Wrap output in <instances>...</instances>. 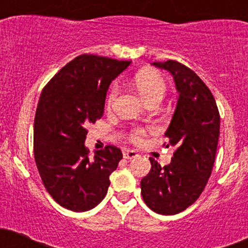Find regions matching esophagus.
Masks as SVG:
<instances>
[{"label": "esophagus", "mask_w": 248, "mask_h": 248, "mask_svg": "<svg viewBox=\"0 0 248 248\" xmlns=\"http://www.w3.org/2000/svg\"><path fill=\"white\" fill-rule=\"evenodd\" d=\"M123 155H124V158H126V159H133V158H136L138 157V153L135 152V151L133 150H126L123 152Z\"/></svg>", "instance_id": "esophagus-1"}]
</instances>
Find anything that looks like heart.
<instances>
[{
    "label": "heart",
    "instance_id": "heart-1",
    "mask_svg": "<svg viewBox=\"0 0 248 248\" xmlns=\"http://www.w3.org/2000/svg\"><path fill=\"white\" fill-rule=\"evenodd\" d=\"M134 84H135L139 93L146 100V102L155 97H163L164 93H166V80L155 70L143 69L138 72L134 77ZM118 91H119L118 82H113L109 91H108L107 101H106L108 107H110L114 103L118 96ZM146 133H147V130L145 128L133 129L130 133V140L135 143L141 142L145 138Z\"/></svg>",
    "mask_w": 248,
    "mask_h": 248
}]
</instances>
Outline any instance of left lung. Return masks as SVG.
Segmentation results:
<instances>
[{
    "label": "left lung",
    "instance_id": "obj_1",
    "mask_svg": "<svg viewBox=\"0 0 248 248\" xmlns=\"http://www.w3.org/2000/svg\"><path fill=\"white\" fill-rule=\"evenodd\" d=\"M173 75L178 103L166 131L171 162L161 167L150 158L151 170L141 180L148 208L163 216L185 211L200 197L211 176L218 146L220 115L216 100L196 73L176 61L153 62Z\"/></svg>",
    "mask_w": 248,
    "mask_h": 248
}]
</instances>
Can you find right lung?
<instances>
[{"label": "right lung", "mask_w": 248, "mask_h": 248, "mask_svg": "<svg viewBox=\"0 0 248 248\" xmlns=\"http://www.w3.org/2000/svg\"><path fill=\"white\" fill-rule=\"evenodd\" d=\"M129 64L102 56H78L42 90L34 122L35 162L47 192L64 208L90 211L107 193L109 175L123 153L106 146L90 157L86 126L102 118L109 84Z\"/></svg>", "instance_id": "1"}]
</instances>
